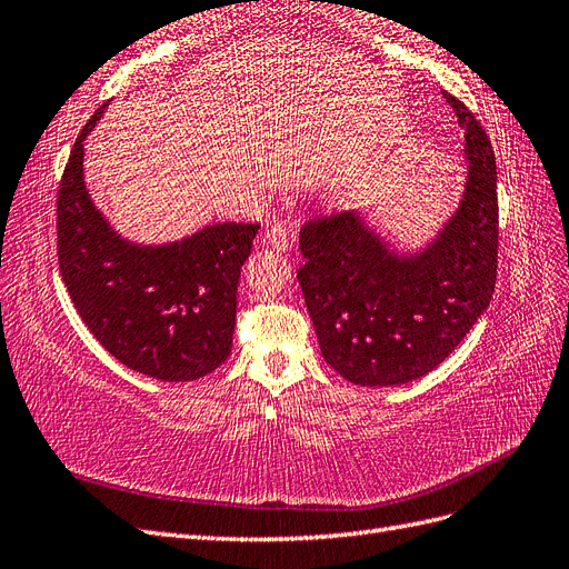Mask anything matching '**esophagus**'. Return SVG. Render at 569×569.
<instances>
[{
  "label": "esophagus",
  "instance_id": "1",
  "mask_svg": "<svg viewBox=\"0 0 569 569\" xmlns=\"http://www.w3.org/2000/svg\"><path fill=\"white\" fill-rule=\"evenodd\" d=\"M266 242L278 249V251H287L291 247V232L287 226H282V222H278V226H272L268 232H266Z\"/></svg>",
  "mask_w": 569,
  "mask_h": 569
}]
</instances>
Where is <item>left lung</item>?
<instances>
[{"label": "left lung", "mask_w": 569, "mask_h": 569, "mask_svg": "<svg viewBox=\"0 0 569 569\" xmlns=\"http://www.w3.org/2000/svg\"><path fill=\"white\" fill-rule=\"evenodd\" d=\"M465 132L468 180L456 213L416 253H399L358 211L308 220L297 278L322 358L360 387L432 372L487 311L498 268L496 157L485 128L443 92Z\"/></svg>", "instance_id": "left-lung-1"}]
</instances>
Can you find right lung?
<instances>
[{
  "instance_id": "1",
  "label": "right lung",
  "mask_w": 569,
  "mask_h": 569,
  "mask_svg": "<svg viewBox=\"0 0 569 569\" xmlns=\"http://www.w3.org/2000/svg\"><path fill=\"white\" fill-rule=\"evenodd\" d=\"M84 123L57 199L61 280L94 339L120 363L163 382H189L230 356L239 272L258 222H216L182 242L142 247L116 234L82 176Z\"/></svg>"
}]
</instances>
